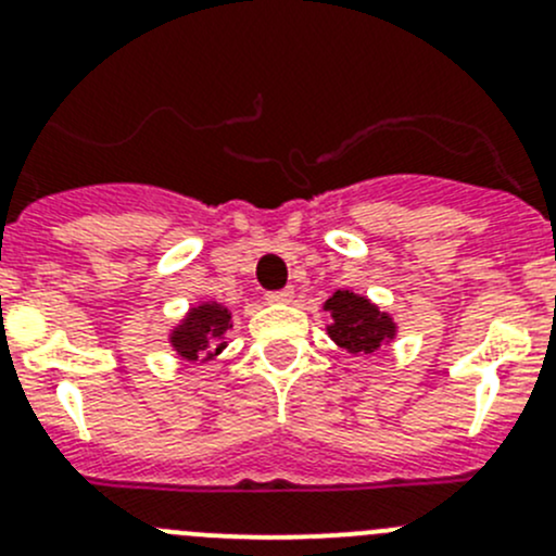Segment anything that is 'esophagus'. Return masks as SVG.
I'll list each match as a JSON object with an SVG mask.
<instances>
[{"label":"esophagus","instance_id":"1","mask_svg":"<svg viewBox=\"0 0 556 556\" xmlns=\"http://www.w3.org/2000/svg\"><path fill=\"white\" fill-rule=\"evenodd\" d=\"M295 299V290L293 288H285V290H274V293L266 295L268 304H290Z\"/></svg>","mask_w":556,"mask_h":556}]
</instances>
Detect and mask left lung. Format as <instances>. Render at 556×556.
I'll list each match as a JSON object with an SVG mask.
<instances>
[{
    "label": "left lung",
    "mask_w": 556,
    "mask_h": 556,
    "mask_svg": "<svg viewBox=\"0 0 556 556\" xmlns=\"http://www.w3.org/2000/svg\"><path fill=\"white\" fill-rule=\"evenodd\" d=\"M323 309L330 314V325H325L330 339L355 357L374 355L397 336L395 317L379 309L368 295L336 290Z\"/></svg>",
    "instance_id": "left-lung-1"
}]
</instances>
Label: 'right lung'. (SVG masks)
Masks as SVG:
<instances>
[{
	"instance_id": "1",
	"label": "right lung",
	"mask_w": 556,
	"mask_h": 556,
	"mask_svg": "<svg viewBox=\"0 0 556 556\" xmlns=\"http://www.w3.org/2000/svg\"><path fill=\"white\" fill-rule=\"evenodd\" d=\"M233 328V314L217 301H199L172 325L169 346L188 363H210L228 346L226 336Z\"/></svg>"
}]
</instances>
